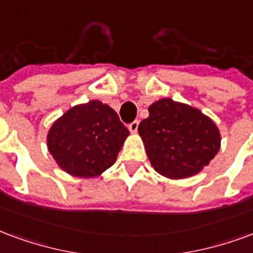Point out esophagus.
I'll use <instances>...</instances> for the list:
<instances>
[{
	"mask_svg": "<svg viewBox=\"0 0 253 253\" xmlns=\"http://www.w3.org/2000/svg\"><path fill=\"white\" fill-rule=\"evenodd\" d=\"M138 126H139V122H138V121L131 122V123L128 125V130H130L132 134H135V132L138 131Z\"/></svg>",
	"mask_w": 253,
	"mask_h": 253,
	"instance_id": "34e87169",
	"label": "esophagus"
}]
</instances>
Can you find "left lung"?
Returning <instances> with one entry per match:
<instances>
[{
	"label": "left lung",
	"mask_w": 253,
	"mask_h": 253,
	"mask_svg": "<svg viewBox=\"0 0 253 253\" xmlns=\"http://www.w3.org/2000/svg\"><path fill=\"white\" fill-rule=\"evenodd\" d=\"M138 132L155 171L174 179L200 173L221 142L218 128L207 115L169 98L151 104Z\"/></svg>",
	"instance_id": "left-lung-1"
}]
</instances>
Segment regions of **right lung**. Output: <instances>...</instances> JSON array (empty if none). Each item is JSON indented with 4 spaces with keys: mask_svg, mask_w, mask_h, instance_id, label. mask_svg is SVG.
I'll return each instance as SVG.
<instances>
[{
    "mask_svg": "<svg viewBox=\"0 0 253 253\" xmlns=\"http://www.w3.org/2000/svg\"><path fill=\"white\" fill-rule=\"evenodd\" d=\"M130 132L107 104L91 100L65 112L48 132V150L61 169L96 177L114 165Z\"/></svg>",
    "mask_w": 253,
    "mask_h": 253,
    "instance_id": "right-lung-1",
    "label": "right lung"
}]
</instances>
